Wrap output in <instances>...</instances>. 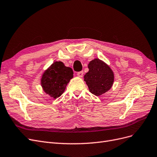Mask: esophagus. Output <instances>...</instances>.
<instances>
[{"label":"esophagus","instance_id":"1","mask_svg":"<svg viewBox=\"0 0 157 157\" xmlns=\"http://www.w3.org/2000/svg\"><path fill=\"white\" fill-rule=\"evenodd\" d=\"M77 75L79 77V78H82L83 75V71H80V72H77Z\"/></svg>","mask_w":157,"mask_h":157}]
</instances>
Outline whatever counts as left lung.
I'll return each instance as SVG.
<instances>
[{
	"instance_id": "left-lung-1",
	"label": "left lung",
	"mask_w": 157,
	"mask_h": 157,
	"mask_svg": "<svg viewBox=\"0 0 157 157\" xmlns=\"http://www.w3.org/2000/svg\"><path fill=\"white\" fill-rule=\"evenodd\" d=\"M88 68L89 71L84 75V81L92 94L100 96L112 87L114 73L106 63L94 59L90 61Z\"/></svg>"
}]
</instances>
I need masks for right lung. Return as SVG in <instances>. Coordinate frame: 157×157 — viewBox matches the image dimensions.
<instances>
[{
	"label": "right lung",
	"mask_w": 157,
	"mask_h": 157,
	"mask_svg": "<svg viewBox=\"0 0 157 157\" xmlns=\"http://www.w3.org/2000/svg\"><path fill=\"white\" fill-rule=\"evenodd\" d=\"M73 74L71 68L65 67L61 61H55L43 74L41 85L44 91L54 99L59 97L73 78Z\"/></svg>",
	"instance_id": "add662e5"
}]
</instances>
